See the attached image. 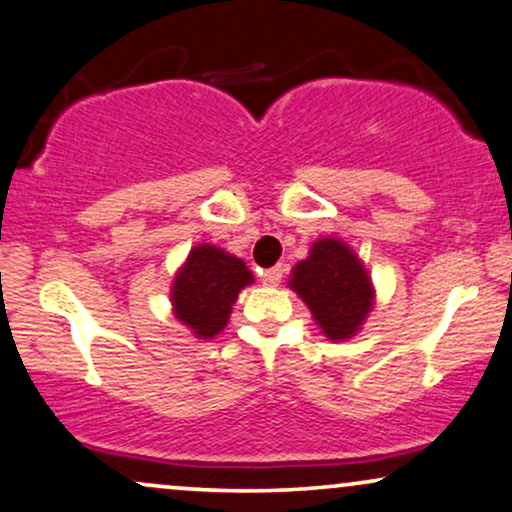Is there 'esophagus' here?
Instances as JSON below:
<instances>
[{
  "label": "esophagus",
  "instance_id": "obj_1",
  "mask_svg": "<svg viewBox=\"0 0 512 512\" xmlns=\"http://www.w3.org/2000/svg\"><path fill=\"white\" fill-rule=\"evenodd\" d=\"M281 279H283V269L281 267L264 269V272H262V283H264V286H279Z\"/></svg>",
  "mask_w": 512,
  "mask_h": 512
}]
</instances>
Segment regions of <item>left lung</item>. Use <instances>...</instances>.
<instances>
[{
    "instance_id": "1",
    "label": "left lung",
    "mask_w": 512,
    "mask_h": 512,
    "mask_svg": "<svg viewBox=\"0 0 512 512\" xmlns=\"http://www.w3.org/2000/svg\"><path fill=\"white\" fill-rule=\"evenodd\" d=\"M331 341L350 338L372 310V283L360 260L336 238L317 240L288 281Z\"/></svg>"
}]
</instances>
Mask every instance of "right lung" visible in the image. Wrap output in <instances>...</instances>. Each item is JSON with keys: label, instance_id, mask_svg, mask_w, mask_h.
I'll use <instances>...</instances> for the list:
<instances>
[{"label": "right lung", "instance_id": "1", "mask_svg": "<svg viewBox=\"0 0 512 512\" xmlns=\"http://www.w3.org/2000/svg\"><path fill=\"white\" fill-rule=\"evenodd\" d=\"M252 283L243 260L214 245H197L176 274L171 303L176 317L195 336L212 338L229 322L240 288Z\"/></svg>", "mask_w": 512, "mask_h": 512}]
</instances>
